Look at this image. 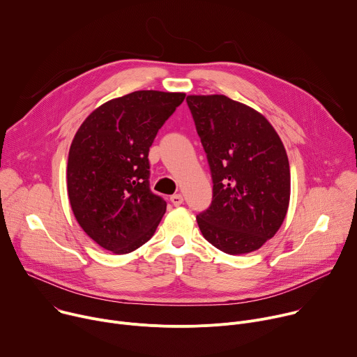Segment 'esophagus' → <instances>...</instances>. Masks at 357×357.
<instances>
[{"instance_id":"34e87169","label":"esophagus","mask_w":357,"mask_h":357,"mask_svg":"<svg viewBox=\"0 0 357 357\" xmlns=\"http://www.w3.org/2000/svg\"><path fill=\"white\" fill-rule=\"evenodd\" d=\"M171 203H172L174 206H179V205H182V203H183V196H182L181 193L171 196Z\"/></svg>"}]
</instances>
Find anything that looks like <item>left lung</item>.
<instances>
[{
    "mask_svg": "<svg viewBox=\"0 0 357 357\" xmlns=\"http://www.w3.org/2000/svg\"><path fill=\"white\" fill-rule=\"evenodd\" d=\"M186 101L213 179L212 205L196 216L199 229L226 254L256 251L274 237L288 212L284 144L261 113L225 94H190Z\"/></svg>",
    "mask_w": 357,
    "mask_h": 357,
    "instance_id": "obj_1",
    "label": "left lung"
}]
</instances>
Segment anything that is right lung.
I'll use <instances>...</instances> for the list:
<instances>
[{
    "mask_svg": "<svg viewBox=\"0 0 357 357\" xmlns=\"http://www.w3.org/2000/svg\"><path fill=\"white\" fill-rule=\"evenodd\" d=\"M185 93L138 90L94 109L76 131L68 160V195L83 231L114 254L155 233L167 202L149 190L148 152Z\"/></svg>",
    "mask_w": 357,
    "mask_h": 357,
    "instance_id": "1",
    "label": "right lung"
}]
</instances>
